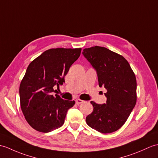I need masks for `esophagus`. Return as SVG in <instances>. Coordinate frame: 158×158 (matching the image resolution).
Wrapping results in <instances>:
<instances>
[{"label":"esophagus","mask_w":158,"mask_h":158,"mask_svg":"<svg viewBox=\"0 0 158 158\" xmlns=\"http://www.w3.org/2000/svg\"><path fill=\"white\" fill-rule=\"evenodd\" d=\"M83 102H84L83 100H80V99H77V100H75L76 104H78V105H79V104H82Z\"/></svg>","instance_id":"esophagus-1"}]
</instances>
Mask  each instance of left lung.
<instances>
[{
    "mask_svg": "<svg viewBox=\"0 0 158 158\" xmlns=\"http://www.w3.org/2000/svg\"><path fill=\"white\" fill-rule=\"evenodd\" d=\"M82 54L96 70L99 86L107 90L105 104L91 102L94 110L86 117V123L102 133H112L125 123L136 104L135 73L125 58L106 48L93 46Z\"/></svg>",
    "mask_w": 158,
    "mask_h": 158,
    "instance_id": "1",
    "label": "left lung"
}]
</instances>
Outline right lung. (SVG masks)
<instances>
[{
	"mask_svg": "<svg viewBox=\"0 0 158 158\" xmlns=\"http://www.w3.org/2000/svg\"><path fill=\"white\" fill-rule=\"evenodd\" d=\"M81 48H52L29 64L19 87L21 108L33 129L48 133L62 126L68 110L75 104L53 95L62 85Z\"/></svg>",
	"mask_w": 158,
	"mask_h": 158,
	"instance_id": "1",
	"label": "right lung"
}]
</instances>
